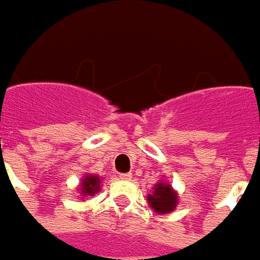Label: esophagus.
<instances>
[{
	"label": "esophagus",
	"instance_id": "1",
	"mask_svg": "<svg viewBox=\"0 0 260 260\" xmlns=\"http://www.w3.org/2000/svg\"><path fill=\"white\" fill-rule=\"evenodd\" d=\"M132 174H120V179H123V181H130L132 179Z\"/></svg>",
	"mask_w": 260,
	"mask_h": 260
}]
</instances>
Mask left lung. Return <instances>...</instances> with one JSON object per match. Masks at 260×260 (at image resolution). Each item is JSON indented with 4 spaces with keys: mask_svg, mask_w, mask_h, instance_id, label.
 I'll return each instance as SVG.
<instances>
[{
    "mask_svg": "<svg viewBox=\"0 0 260 260\" xmlns=\"http://www.w3.org/2000/svg\"><path fill=\"white\" fill-rule=\"evenodd\" d=\"M179 197L171 182L162 178L152 188V194L147 195V204L157 214H169L178 207Z\"/></svg>",
    "mask_w": 260,
    "mask_h": 260,
    "instance_id": "left-lung-1",
    "label": "left lung"
}]
</instances>
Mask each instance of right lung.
Listing matches in <instances>:
<instances>
[{
    "instance_id": "1",
    "label": "right lung",
    "mask_w": 260,
    "mask_h": 260,
    "mask_svg": "<svg viewBox=\"0 0 260 260\" xmlns=\"http://www.w3.org/2000/svg\"><path fill=\"white\" fill-rule=\"evenodd\" d=\"M101 182H103V178L98 176L95 174H85L81 178V184L78 188V192L79 197L78 198H89V197H94L96 192H100L101 189Z\"/></svg>"
}]
</instances>
